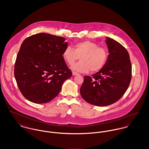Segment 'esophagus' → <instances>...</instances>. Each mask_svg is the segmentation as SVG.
I'll list each match as a JSON object with an SVG mask.
<instances>
[{
	"label": "esophagus",
	"mask_w": 149,
	"mask_h": 149,
	"mask_svg": "<svg viewBox=\"0 0 149 149\" xmlns=\"http://www.w3.org/2000/svg\"><path fill=\"white\" fill-rule=\"evenodd\" d=\"M72 74H73V76H76V75H78V74H79V73H77V72H76L73 71V72H72Z\"/></svg>",
	"instance_id": "34e87169"
}]
</instances>
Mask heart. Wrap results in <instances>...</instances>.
Segmentation results:
<instances>
[{
  "mask_svg": "<svg viewBox=\"0 0 149 149\" xmlns=\"http://www.w3.org/2000/svg\"><path fill=\"white\" fill-rule=\"evenodd\" d=\"M74 49L67 46L63 53V57L67 64H73L80 57L79 63L73 64L71 69L73 70L86 73L100 70L106 63L108 53L106 49L90 41H84L74 44Z\"/></svg>",
  "mask_w": 149,
  "mask_h": 149,
  "instance_id": "1",
  "label": "heart"
}]
</instances>
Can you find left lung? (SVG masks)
I'll return each mask as SVG.
<instances>
[{"label": "left lung", "mask_w": 149, "mask_h": 149, "mask_svg": "<svg viewBox=\"0 0 149 149\" xmlns=\"http://www.w3.org/2000/svg\"><path fill=\"white\" fill-rule=\"evenodd\" d=\"M109 54L99 72L85 76L80 94L85 101L96 106L111 105L125 94L131 79V64L127 50L120 43L106 37Z\"/></svg>", "instance_id": "8db88e82"}]
</instances>
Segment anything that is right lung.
I'll list each match as a JSON object with an SVG mask.
<instances>
[{"mask_svg": "<svg viewBox=\"0 0 149 149\" xmlns=\"http://www.w3.org/2000/svg\"><path fill=\"white\" fill-rule=\"evenodd\" d=\"M65 38L38 33L25 39L18 53L14 76L23 96L37 104L47 103L61 91L72 73L63 57Z\"/></svg>", "mask_w": 149, "mask_h": 149, "instance_id": "add662e5", "label": "right lung"}]
</instances>
